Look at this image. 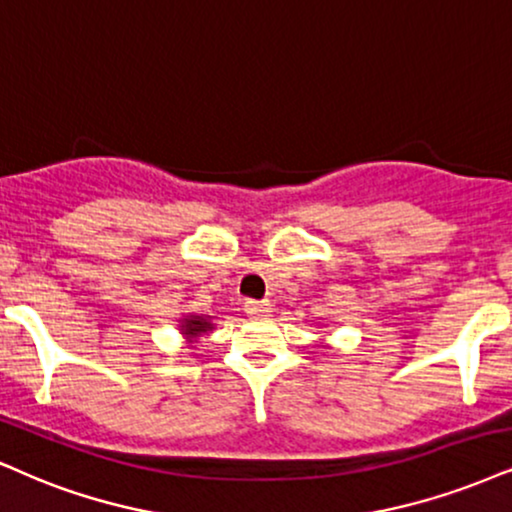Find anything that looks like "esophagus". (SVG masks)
Listing matches in <instances>:
<instances>
[{
  "instance_id": "34e87169",
  "label": "esophagus",
  "mask_w": 512,
  "mask_h": 512,
  "mask_svg": "<svg viewBox=\"0 0 512 512\" xmlns=\"http://www.w3.org/2000/svg\"><path fill=\"white\" fill-rule=\"evenodd\" d=\"M244 311L249 315H254V318H261V315L270 313V304L268 301H246Z\"/></svg>"
}]
</instances>
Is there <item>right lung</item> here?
I'll return each mask as SVG.
<instances>
[{
    "instance_id": "1",
    "label": "right lung",
    "mask_w": 512,
    "mask_h": 512,
    "mask_svg": "<svg viewBox=\"0 0 512 512\" xmlns=\"http://www.w3.org/2000/svg\"><path fill=\"white\" fill-rule=\"evenodd\" d=\"M180 330L187 339H197L208 330H213V325L208 323V318H204V315H185V318H182Z\"/></svg>"
}]
</instances>
